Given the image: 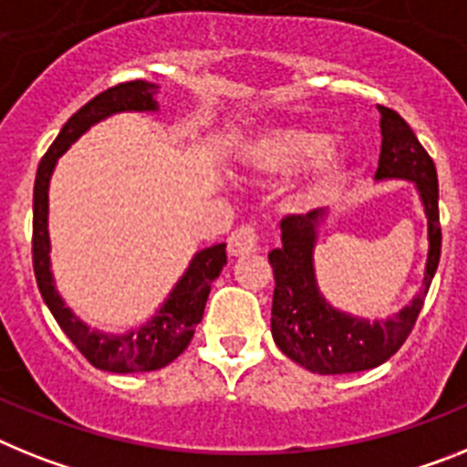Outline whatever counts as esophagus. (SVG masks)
I'll return each mask as SVG.
<instances>
[{
	"mask_svg": "<svg viewBox=\"0 0 467 467\" xmlns=\"http://www.w3.org/2000/svg\"><path fill=\"white\" fill-rule=\"evenodd\" d=\"M260 248V234L253 226H241V229L231 231L229 241H226V250L231 257H245V254L257 253Z\"/></svg>",
	"mask_w": 467,
	"mask_h": 467,
	"instance_id": "1",
	"label": "esophagus"
}]
</instances>
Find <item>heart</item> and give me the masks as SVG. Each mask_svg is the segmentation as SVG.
Instances as JSON below:
<instances>
[{
    "label": "heart",
    "mask_w": 467,
    "mask_h": 467,
    "mask_svg": "<svg viewBox=\"0 0 467 467\" xmlns=\"http://www.w3.org/2000/svg\"><path fill=\"white\" fill-rule=\"evenodd\" d=\"M321 131L278 127L254 134L241 149V165L262 177H288L305 167L300 198L318 202L328 198L348 179L352 158L342 146H328Z\"/></svg>",
    "instance_id": "b5f03b06"
}]
</instances>
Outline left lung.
I'll return each instance as SVG.
<instances>
[{"label":"left lung","instance_id":"8db88e82","mask_svg":"<svg viewBox=\"0 0 467 467\" xmlns=\"http://www.w3.org/2000/svg\"><path fill=\"white\" fill-rule=\"evenodd\" d=\"M380 110V161L376 182L406 179L413 182L428 217V262L423 288L409 305L385 321H368L340 312L326 302L314 274V248L318 224L328 214L312 210L281 219V248L269 253L276 288L272 302V336L283 354L295 364L321 376L357 373L385 364L411 333L432 283L441 253L440 186L428 150L420 146L406 119L392 109Z\"/></svg>","mask_w":467,"mask_h":467}]
</instances>
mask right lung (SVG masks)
I'll use <instances>...</instances> for the list:
<instances>
[{
    "mask_svg": "<svg viewBox=\"0 0 467 467\" xmlns=\"http://www.w3.org/2000/svg\"><path fill=\"white\" fill-rule=\"evenodd\" d=\"M158 85L146 79L122 82L118 87L101 91L99 97L85 103L73 118L67 119L58 131L56 141L44 153L37 167L33 193V266L37 288L56 324L61 326L75 348L91 366L110 373H143L158 370L179 357L189 348L195 326L201 324L205 302L213 281L222 274L226 265V243H217L193 254L189 269L179 278L172 293L155 312L150 321L130 333H103L91 330L85 321H79L70 306L56 290L54 274H51V243H49V182L54 167L63 153L78 141L91 125L110 118L115 113H155L158 110Z\"/></svg>",
    "mask_w": 467,
    "mask_h": 467,
    "instance_id": "right-lung-1",
    "label": "right lung"
}]
</instances>
